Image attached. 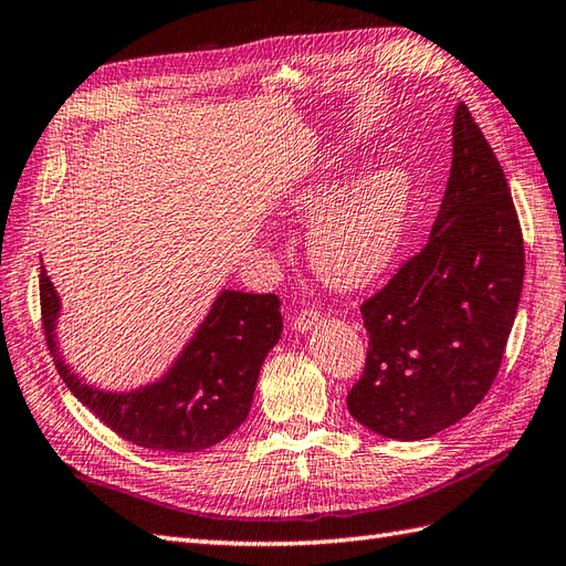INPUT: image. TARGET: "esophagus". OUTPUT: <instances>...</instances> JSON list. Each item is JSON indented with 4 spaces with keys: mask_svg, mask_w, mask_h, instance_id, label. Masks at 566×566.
<instances>
[{
    "mask_svg": "<svg viewBox=\"0 0 566 566\" xmlns=\"http://www.w3.org/2000/svg\"><path fill=\"white\" fill-rule=\"evenodd\" d=\"M319 322H322V314L319 312H316V310H302L300 314L293 316L291 326L295 331H302V334H305V331H312V328L319 326Z\"/></svg>",
    "mask_w": 566,
    "mask_h": 566,
    "instance_id": "1",
    "label": "esophagus"
}]
</instances>
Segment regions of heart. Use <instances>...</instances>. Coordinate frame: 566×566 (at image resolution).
<instances>
[{
    "label": "heart",
    "instance_id": "heart-1",
    "mask_svg": "<svg viewBox=\"0 0 566 566\" xmlns=\"http://www.w3.org/2000/svg\"><path fill=\"white\" fill-rule=\"evenodd\" d=\"M343 187L340 177L324 175L297 189L287 209L312 223L307 256L316 279L350 293L391 266L406 230L410 179L401 168H377Z\"/></svg>",
    "mask_w": 566,
    "mask_h": 566
}]
</instances>
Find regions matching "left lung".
Masks as SVG:
<instances>
[{"instance_id":"obj_1","label":"left lung","mask_w":566,"mask_h":566,"mask_svg":"<svg viewBox=\"0 0 566 566\" xmlns=\"http://www.w3.org/2000/svg\"><path fill=\"white\" fill-rule=\"evenodd\" d=\"M523 287V235L502 165L461 103L442 206L422 252L363 302L367 430L418 442L471 412L497 377Z\"/></svg>"}]
</instances>
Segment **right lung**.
<instances>
[{
    "label": "right lung",
    "mask_w": 566,
    "mask_h": 566,
    "mask_svg": "<svg viewBox=\"0 0 566 566\" xmlns=\"http://www.w3.org/2000/svg\"><path fill=\"white\" fill-rule=\"evenodd\" d=\"M40 310L60 377L95 418L127 442L189 453L223 442L250 416L259 369L283 331L273 293L223 291L165 375L134 391H103L74 375L57 346L62 302L40 266Z\"/></svg>",
    "instance_id": "1"
}]
</instances>
